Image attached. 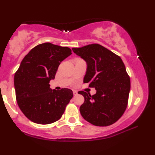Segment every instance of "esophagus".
<instances>
[{
  "label": "esophagus",
  "mask_w": 155,
  "mask_h": 155,
  "mask_svg": "<svg viewBox=\"0 0 155 155\" xmlns=\"http://www.w3.org/2000/svg\"><path fill=\"white\" fill-rule=\"evenodd\" d=\"M73 94H74V96H76V95H77L78 94V92L77 91H75V90H73Z\"/></svg>",
  "instance_id": "obj_1"
}]
</instances>
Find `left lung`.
I'll list each match as a JSON object with an SVG mask.
<instances>
[{"mask_svg": "<svg viewBox=\"0 0 155 155\" xmlns=\"http://www.w3.org/2000/svg\"><path fill=\"white\" fill-rule=\"evenodd\" d=\"M73 52L87 64L83 83L94 87L96 93L80 91L85 101L80 112L86 121L107 127L117 121L127 109L130 89V77L122 59L98 44L73 48Z\"/></svg>", "mask_w": 155, "mask_h": 155, "instance_id": "left-lung-1", "label": "left lung"}]
</instances>
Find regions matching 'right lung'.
<instances>
[{"mask_svg": "<svg viewBox=\"0 0 155 155\" xmlns=\"http://www.w3.org/2000/svg\"><path fill=\"white\" fill-rule=\"evenodd\" d=\"M72 54L71 49L47 42L31 49L14 75L17 103L28 120L48 124L61 118L73 96L72 91L50 87L59 64Z\"/></svg>", "mask_w": 155, "mask_h": 155, "instance_id": "1", "label": "right lung"}]
</instances>
